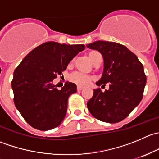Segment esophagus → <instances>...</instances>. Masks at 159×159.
<instances>
[{
    "label": "esophagus",
    "mask_w": 159,
    "mask_h": 159,
    "mask_svg": "<svg viewBox=\"0 0 159 159\" xmlns=\"http://www.w3.org/2000/svg\"><path fill=\"white\" fill-rule=\"evenodd\" d=\"M83 89H84V87H82V86L81 85H78V87H77V90H78V91H81Z\"/></svg>",
    "instance_id": "obj_1"
}]
</instances>
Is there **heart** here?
I'll return each mask as SVG.
<instances>
[{
    "mask_svg": "<svg viewBox=\"0 0 159 159\" xmlns=\"http://www.w3.org/2000/svg\"><path fill=\"white\" fill-rule=\"evenodd\" d=\"M99 55H101L100 53L96 51H91L89 52V57L93 63ZM92 78L93 77L91 75H85L81 72H74L69 76L70 81L78 85H87Z\"/></svg>",
    "mask_w": 159,
    "mask_h": 159,
    "instance_id": "1",
    "label": "heart"
}]
</instances>
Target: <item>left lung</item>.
Returning <instances> with one entry per match:
<instances>
[{
  "label": "left lung",
  "mask_w": 159,
  "mask_h": 159,
  "mask_svg": "<svg viewBox=\"0 0 159 159\" xmlns=\"http://www.w3.org/2000/svg\"><path fill=\"white\" fill-rule=\"evenodd\" d=\"M87 47L103 56V74L96 84L102 88L109 84V89L104 92L100 89H94L88 108L100 121L119 122L142 101L146 84L143 65L134 53L118 43L98 41Z\"/></svg>",
  "instance_id": "1"
}]
</instances>
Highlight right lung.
Wrapping results in <instances>:
<instances>
[{
  "label": "right lung",
  "mask_w": 159,
  "mask_h": 159,
  "mask_svg": "<svg viewBox=\"0 0 159 159\" xmlns=\"http://www.w3.org/2000/svg\"><path fill=\"white\" fill-rule=\"evenodd\" d=\"M84 48V44L45 42L32 50L14 70L11 81L14 105L30 126L48 131L62 122L68 97L76 92L77 86L67 81L58 90L53 80Z\"/></svg>",
  "instance_id": "obj_1"
}]
</instances>
